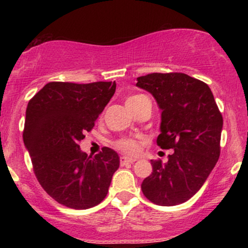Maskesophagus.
Returning a JSON list of instances; mask_svg holds the SVG:
<instances>
[{"label": "esophagus", "mask_w": 248, "mask_h": 248, "mask_svg": "<svg viewBox=\"0 0 248 248\" xmlns=\"http://www.w3.org/2000/svg\"><path fill=\"white\" fill-rule=\"evenodd\" d=\"M136 161V158H132V157H126V156H122L120 158V164L121 166H124L127 163H134Z\"/></svg>", "instance_id": "obj_1"}]
</instances>
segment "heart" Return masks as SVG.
I'll use <instances>...</instances> for the list:
<instances>
[{
  "mask_svg": "<svg viewBox=\"0 0 248 248\" xmlns=\"http://www.w3.org/2000/svg\"><path fill=\"white\" fill-rule=\"evenodd\" d=\"M144 99H148L146 95L143 94H135L129 96L127 99L126 105L129 109H134L140 105V102ZM114 147L120 152L127 154V155H136L140 153L141 150V143L139 141L133 140V139H119L114 142Z\"/></svg>",
  "mask_w": 248,
  "mask_h": 248,
  "instance_id": "b5f03b06",
  "label": "heart"
}]
</instances>
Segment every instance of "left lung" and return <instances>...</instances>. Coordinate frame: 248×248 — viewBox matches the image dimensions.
Returning <instances> with one entry per match:
<instances>
[{
	"label": "left lung",
	"instance_id": "8db88e82",
	"mask_svg": "<svg viewBox=\"0 0 248 248\" xmlns=\"http://www.w3.org/2000/svg\"><path fill=\"white\" fill-rule=\"evenodd\" d=\"M136 86L152 93L162 109L157 146L173 149L166 163L150 161L142 192L157 205H178L203 186L217 163L223 116L210 87L186 73H150L139 77Z\"/></svg>",
	"mask_w": 248,
	"mask_h": 248
}]
</instances>
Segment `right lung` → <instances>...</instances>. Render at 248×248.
Masks as SVG:
<instances>
[{"label":"right lung","mask_w":248,"mask_h":248,"mask_svg":"<svg viewBox=\"0 0 248 248\" xmlns=\"http://www.w3.org/2000/svg\"><path fill=\"white\" fill-rule=\"evenodd\" d=\"M115 81L91 84L52 81L29 101L23 141L43 189L70 209L85 210L107 196L119 155L104 147L87 156L79 142L91 132L115 93Z\"/></svg>","instance_id":"1"}]
</instances>
